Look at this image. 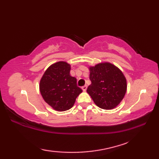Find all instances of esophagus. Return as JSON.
Listing matches in <instances>:
<instances>
[{"mask_svg": "<svg viewBox=\"0 0 159 159\" xmlns=\"http://www.w3.org/2000/svg\"><path fill=\"white\" fill-rule=\"evenodd\" d=\"M87 85H84L82 87V89L83 92H85V91L87 90Z\"/></svg>", "mask_w": 159, "mask_h": 159, "instance_id": "obj_1", "label": "esophagus"}]
</instances>
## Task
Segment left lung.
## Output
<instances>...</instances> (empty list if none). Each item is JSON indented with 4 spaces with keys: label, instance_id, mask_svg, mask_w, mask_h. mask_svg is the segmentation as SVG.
I'll list each match as a JSON object with an SVG mask.
<instances>
[{
    "label": "left lung",
    "instance_id": "obj_1",
    "mask_svg": "<svg viewBox=\"0 0 159 159\" xmlns=\"http://www.w3.org/2000/svg\"><path fill=\"white\" fill-rule=\"evenodd\" d=\"M91 85L87 92L94 103L101 109L111 110L123 100L127 89V81L122 72L113 64L104 62L90 66Z\"/></svg>",
    "mask_w": 159,
    "mask_h": 159
}]
</instances>
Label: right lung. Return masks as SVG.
I'll return each mask as SVG.
<instances>
[{
    "label": "right lung",
    "instance_id": "add662e5",
    "mask_svg": "<svg viewBox=\"0 0 159 159\" xmlns=\"http://www.w3.org/2000/svg\"><path fill=\"white\" fill-rule=\"evenodd\" d=\"M71 66L58 61L49 66L39 82V91L45 102L53 109L65 111L71 109L83 90L77 86L76 79L70 76Z\"/></svg>",
    "mask_w": 159,
    "mask_h": 159
}]
</instances>
